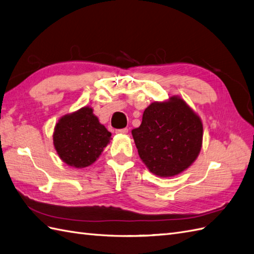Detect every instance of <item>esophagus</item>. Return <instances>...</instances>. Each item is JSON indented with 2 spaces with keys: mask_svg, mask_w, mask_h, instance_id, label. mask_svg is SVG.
Returning a JSON list of instances; mask_svg holds the SVG:
<instances>
[{
  "mask_svg": "<svg viewBox=\"0 0 254 254\" xmlns=\"http://www.w3.org/2000/svg\"><path fill=\"white\" fill-rule=\"evenodd\" d=\"M128 132V129L127 127L125 128H119V129H116V133L118 134H127Z\"/></svg>",
  "mask_w": 254,
  "mask_h": 254,
  "instance_id": "34e87169",
  "label": "esophagus"
}]
</instances>
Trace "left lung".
Returning <instances> with one entry per match:
<instances>
[{
    "instance_id": "1",
    "label": "left lung",
    "mask_w": 254,
    "mask_h": 254,
    "mask_svg": "<svg viewBox=\"0 0 254 254\" xmlns=\"http://www.w3.org/2000/svg\"><path fill=\"white\" fill-rule=\"evenodd\" d=\"M132 135L149 171L160 177H171L196 160L203 140V125L184 100L173 96L167 102L150 104Z\"/></svg>"
}]
</instances>
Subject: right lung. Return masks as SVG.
<instances>
[{"label":"right lung","instance_id":"add662e5","mask_svg":"<svg viewBox=\"0 0 254 254\" xmlns=\"http://www.w3.org/2000/svg\"><path fill=\"white\" fill-rule=\"evenodd\" d=\"M112 133L101 125L90 107L65 115L56 125L54 145L67 165L81 168L91 165L109 142Z\"/></svg>","mask_w":254,"mask_h":254}]
</instances>
